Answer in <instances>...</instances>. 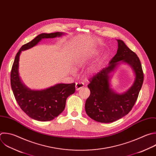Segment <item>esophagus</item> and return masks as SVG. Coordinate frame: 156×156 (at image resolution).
Here are the masks:
<instances>
[{"label": "esophagus", "instance_id": "34e87169", "mask_svg": "<svg viewBox=\"0 0 156 156\" xmlns=\"http://www.w3.org/2000/svg\"><path fill=\"white\" fill-rule=\"evenodd\" d=\"M83 87H84V83H81V82L76 83V84H75V87H76V90H78L81 89Z\"/></svg>", "mask_w": 156, "mask_h": 156}]
</instances>
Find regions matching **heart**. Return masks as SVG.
<instances>
[{"mask_svg": "<svg viewBox=\"0 0 156 156\" xmlns=\"http://www.w3.org/2000/svg\"><path fill=\"white\" fill-rule=\"evenodd\" d=\"M83 62H84V61H80V62L78 63V64H79V65H81V64H82V63H83ZM95 70H96V67H95V66H93V67L90 69V70H89V73H92L94 72Z\"/></svg>", "mask_w": 156, "mask_h": 156, "instance_id": "1", "label": "heart"}]
</instances>
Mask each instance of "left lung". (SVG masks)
<instances>
[{
  "mask_svg": "<svg viewBox=\"0 0 156 156\" xmlns=\"http://www.w3.org/2000/svg\"><path fill=\"white\" fill-rule=\"evenodd\" d=\"M117 41V53L109 66L90 78L87 85L90 94L86 101L85 110L91 119L99 122H113L127 115L135 105L143 82V72L138 57L122 40ZM121 63L129 65L136 77L132 86L119 94L111 88L110 80L111 73Z\"/></svg>",
  "mask_w": 156,
  "mask_h": 156,
  "instance_id": "obj_1",
  "label": "left lung"
}]
</instances>
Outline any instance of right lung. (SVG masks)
Segmentation results:
<instances>
[{
  "instance_id": "1",
  "label": "right lung",
  "mask_w": 156,
  "mask_h": 156,
  "mask_svg": "<svg viewBox=\"0 0 156 156\" xmlns=\"http://www.w3.org/2000/svg\"><path fill=\"white\" fill-rule=\"evenodd\" d=\"M64 33H43L24 44L17 53L11 71V86L21 110L30 118L40 121H49L58 116L66 107L67 97L75 91V83L57 84L43 90H32L21 80L19 75L20 56L22 51L30 49L43 38L60 37Z\"/></svg>"
}]
</instances>
